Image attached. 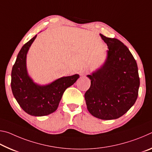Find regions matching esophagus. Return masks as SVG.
Listing matches in <instances>:
<instances>
[{"label":"esophagus","instance_id":"esophagus-1","mask_svg":"<svg viewBox=\"0 0 152 152\" xmlns=\"http://www.w3.org/2000/svg\"><path fill=\"white\" fill-rule=\"evenodd\" d=\"M86 73H87V70H86V69H83V70L80 71V75L81 76H84L86 74Z\"/></svg>","mask_w":152,"mask_h":152}]
</instances>
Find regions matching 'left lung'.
Wrapping results in <instances>:
<instances>
[{"instance_id": "1", "label": "left lung", "mask_w": 152, "mask_h": 152, "mask_svg": "<svg viewBox=\"0 0 152 152\" xmlns=\"http://www.w3.org/2000/svg\"><path fill=\"white\" fill-rule=\"evenodd\" d=\"M100 35L109 49L107 58L99 69L87 75L91 84L84 98L94 117L116 119L127 113L137 99L140 84L137 65L121 41Z\"/></svg>"}]
</instances>
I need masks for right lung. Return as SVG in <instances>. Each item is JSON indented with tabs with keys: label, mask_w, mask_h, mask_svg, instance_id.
Returning <instances> with one entry per match:
<instances>
[{
	"label": "right lung",
	"mask_w": 152,
	"mask_h": 152,
	"mask_svg": "<svg viewBox=\"0 0 152 152\" xmlns=\"http://www.w3.org/2000/svg\"><path fill=\"white\" fill-rule=\"evenodd\" d=\"M37 35L20 49L11 72V89L22 109L32 116H45L56 111L66 89L75 83L78 74L64 76L46 85L35 83L27 70V54Z\"/></svg>",
	"instance_id": "1"
}]
</instances>
